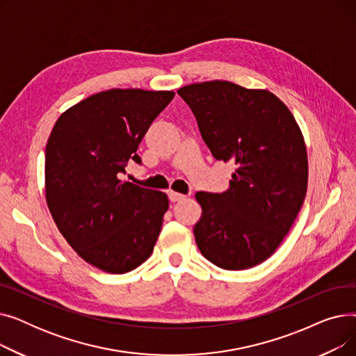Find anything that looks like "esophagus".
I'll list each match as a JSON object with an SVG mask.
<instances>
[{"instance_id":"obj_1","label":"esophagus","mask_w":356,"mask_h":356,"mask_svg":"<svg viewBox=\"0 0 356 356\" xmlns=\"http://www.w3.org/2000/svg\"><path fill=\"white\" fill-rule=\"evenodd\" d=\"M168 199H170V202H180V200L186 199V196L181 195V193H177V192H170V195H168Z\"/></svg>"}]
</instances>
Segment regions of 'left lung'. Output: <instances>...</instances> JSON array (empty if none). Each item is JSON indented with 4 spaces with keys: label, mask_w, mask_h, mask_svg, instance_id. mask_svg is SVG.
I'll list each match as a JSON object with an SVG mask.
<instances>
[{
    "label": "left lung",
    "mask_w": 356,
    "mask_h": 356,
    "mask_svg": "<svg viewBox=\"0 0 356 356\" xmlns=\"http://www.w3.org/2000/svg\"><path fill=\"white\" fill-rule=\"evenodd\" d=\"M216 160L235 173L222 193L197 192L193 232L204 258L225 270L266 261L289 234L307 191V153L294 117L274 93L227 81L177 90Z\"/></svg>",
    "instance_id": "left-lung-1"
}]
</instances>
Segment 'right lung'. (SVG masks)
Returning <instances> with one entry per match:
<instances>
[{
	"label": "right lung",
	"mask_w": 356,
	"mask_h": 356,
	"mask_svg": "<svg viewBox=\"0 0 356 356\" xmlns=\"http://www.w3.org/2000/svg\"><path fill=\"white\" fill-rule=\"evenodd\" d=\"M173 90L109 89L73 105L46 145V200L86 263L124 274L152 255L168 209L165 193L120 180Z\"/></svg>",
	"instance_id": "right-lung-1"
}]
</instances>
